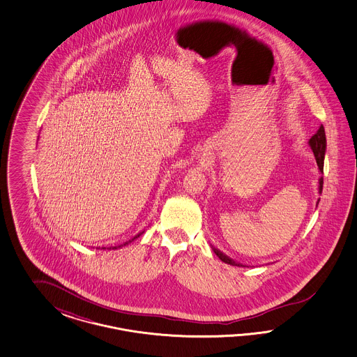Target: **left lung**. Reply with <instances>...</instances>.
<instances>
[{
	"label": "left lung",
	"mask_w": 357,
	"mask_h": 357,
	"mask_svg": "<svg viewBox=\"0 0 357 357\" xmlns=\"http://www.w3.org/2000/svg\"><path fill=\"white\" fill-rule=\"evenodd\" d=\"M326 144H327V142H326V133H324V126H321V127H319V130H317V133H315L314 136H312V139L309 140V146H310V149L313 151L315 161H317V165H318V169H319V172L322 174H324V154H326V146H327ZM318 184H319V185H318L319 194H322V188H324V176H321V178H319ZM318 203H319V199H318V202H317V206H318ZM212 250L215 251V254H216L217 257H218L220 259L222 260L224 263L230 264V266L246 267V266H243L242 263H239V261H236V260L229 258L227 254H224L222 251H220V250L216 249V248H213V246H212Z\"/></svg>",
	"instance_id": "obj_1"
}]
</instances>
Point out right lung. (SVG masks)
<instances>
[{
  "instance_id": "add662e5",
  "label": "right lung",
  "mask_w": 357,
  "mask_h": 357,
  "mask_svg": "<svg viewBox=\"0 0 357 357\" xmlns=\"http://www.w3.org/2000/svg\"><path fill=\"white\" fill-rule=\"evenodd\" d=\"M144 231H145V230H142V231H140V233H139V234H136V236H135V237L132 238V239H130V241H127V242H123V243H121V245H118V246H111V248H102V249L103 250H116V249H120V248H123V246H127V245H130V242H132V241H135V239H136V238H139L140 237L141 234H142V233H144ZM97 249H99V248H97Z\"/></svg>"
}]
</instances>
